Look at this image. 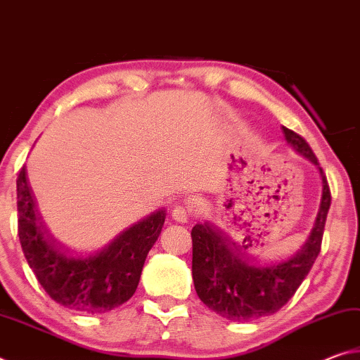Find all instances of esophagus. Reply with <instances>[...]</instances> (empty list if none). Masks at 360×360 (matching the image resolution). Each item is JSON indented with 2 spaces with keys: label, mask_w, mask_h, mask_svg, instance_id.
<instances>
[{
  "label": "esophagus",
  "mask_w": 360,
  "mask_h": 360,
  "mask_svg": "<svg viewBox=\"0 0 360 360\" xmlns=\"http://www.w3.org/2000/svg\"><path fill=\"white\" fill-rule=\"evenodd\" d=\"M172 216L176 222H181V224H187L188 222V211L186 206H174V210L172 211Z\"/></svg>",
  "instance_id": "34e87169"
}]
</instances>
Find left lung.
Segmentation results:
<instances>
[{
    "label": "left lung",
    "mask_w": 360,
    "mask_h": 360,
    "mask_svg": "<svg viewBox=\"0 0 360 360\" xmlns=\"http://www.w3.org/2000/svg\"><path fill=\"white\" fill-rule=\"evenodd\" d=\"M288 144L314 163L321 174V203L308 238L295 252L279 260L260 262L208 224L192 229L193 285L206 307L230 321L257 319L276 313L295 294L321 252L330 191L318 158L304 139L283 127Z\"/></svg>",
    "instance_id": "left-lung-1"
}]
</instances>
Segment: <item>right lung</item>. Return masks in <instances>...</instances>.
Here are the masks:
<instances>
[{
    "instance_id": "add662e5",
    "label": "right lung",
    "mask_w": 360,
    "mask_h": 360,
    "mask_svg": "<svg viewBox=\"0 0 360 360\" xmlns=\"http://www.w3.org/2000/svg\"><path fill=\"white\" fill-rule=\"evenodd\" d=\"M17 211L20 245L36 279L52 300L85 314L111 311L130 300L167 216L165 210L152 212L96 251H63L42 227L25 167L17 178Z\"/></svg>"
}]
</instances>
